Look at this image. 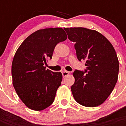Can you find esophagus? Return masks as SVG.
<instances>
[{
  "instance_id": "obj_1",
  "label": "esophagus",
  "mask_w": 126,
  "mask_h": 126,
  "mask_svg": "<svg viewBox=\"0 0 126 126\" xmlns=\"http://www.w3.org/2000/svg\"><path fill=\"white\" fill-rule=\"evenodd\" d=\"M69 72L67 71H64L62 72V75H63V77H67V75H69Z\"/></svg>"
}]
</instances>
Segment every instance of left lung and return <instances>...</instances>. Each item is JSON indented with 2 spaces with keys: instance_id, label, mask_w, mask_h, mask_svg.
<instances>
[{
  "instance_id": "1",
  "label": "left lung",
  "mask_w": 126,
  "mask_h": 126,
  "mask_svg": "<svg viewBox=\"0 0 126 126\" xmlns=\"http://www.w3.org/2000/svg\"><path fill=\"white\" fill-rule=\"evenodd\" d=\"M68 38L75 42L79 61H86L84 71L75 70L71 92L77 103L84 107L101 105L117 82L119 62L112 44L95 30L84 27L65 28Z\"/></svg>"
}]
</instances>
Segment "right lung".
I'll return each instance as SVG.
<instances>
[{
    "label": "right lung",
    "instance_id": "1",
    "mask_svg": "<svg viewBox=\"0 0 126 126\" xmlns=\"http://www.w3.org/2000/svg\"><path fill=\"white\" fill-rule=\"evenodd\" d=\"M67 36L62 28L40 29L22 42L12 64L13 85L17 95L28 108L42 110L53 103L62 74L46 69L55 46Z\"/></svg>",
    "mask_w": 126,
    "mask_h": 126
}]
</instances>
